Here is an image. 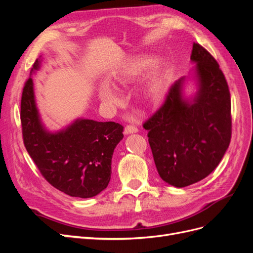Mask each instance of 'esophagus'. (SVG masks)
<instances>
[{"label":"esophagus","mask_w":253,"mask_h":253,"mask_svg":"<svg viewBox=\"0 0 253 253\" xmlns=\"http://www.w3.org/2000/svg\"><path fill=\"white\" fill-rule=\"evenodd\" d=\"M136 132H138V128H137L133 125H127L125 127V134H131V133H136Z\"/></svg>","instance_id":"1"}]
</instances>
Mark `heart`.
I'll return each mask as SVG.
<instances>
[{
	"label": "heart",
	"instance_id": "heart-1",
	"mask_svg": "<svg viewBox=\"0 0 253 253\" xmlns=\"http://www.w3.org/2000/svg\"><path fill=\"white\" fill-rule=\"evenodd\" d=\"M151 64V59L149 58H138L126 68L124 73H121L117 77V82L121 85H125L138 76L142 75L148 70ZM165 90L163 70L158 64H152L148 72L147 77L143 84V91L145 96L153 101H157L162 98ZM100 97L102 101L109 105H116L120 102V96L117 90L109 84H103L100 88Z\"/></svg>",
	"mask_w": 253,
	"mask_h": 253
}]
</instances>
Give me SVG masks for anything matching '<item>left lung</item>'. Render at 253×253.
Here are the masks:
<instances>
[{
    "mask_svg": "<svg viewBox=\"0 0 253 253\" xmlns=\"http://www.w3.org/2000/svg\"><path fill=\"white\" fill-rule=\"evenodd\" d=\"M200 90L194 102L182 101L180 78L164 104L143 122L156 169L163 180L182 188L207 177L231 140V98L225 76L211 53L193 43Z\"/></svg>",
    "mask_w": 253,
    "mask_h": 253,
    "instance_id": "1",
    "label": "left lung"
}]
</instances>
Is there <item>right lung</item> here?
Returning a JSON list of instances; mask_svg holds the SVG:
<instances>
[{"label":"right lung","mask_w":253,"mask_h":253,"mask_svg":"<svg viewBox=\"0 0 253 253\" xmlns=\"http://www.w3.org/2000/svg\"><path fill=\"white\" fill-rule=\"evenodd\" d=\"M38 67L36 60L32 71ZM20 117L28 154L52 187L81 198L93 197L108 187L114 149L124 138L121 125L80 119L62 132H46L36 108L32 78L23 87Z\"/></svg>","instance_id":"obj_1"}]
</instances>
